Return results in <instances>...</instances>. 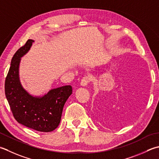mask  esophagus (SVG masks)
Masks as SVG:
<instances>
[{
  "mask_svg": "<svg viewBox=\"0 0 159 159\" xmlns=\"http://www.w3.org/2000/svg\"><path fill=\"white\" fill-rule=\"evenodd\" d=\"M92 78L90 76H85V77H83V79L80 80V85L83 87H85L88 85V84L91 81Z\"/></svg>",
  "mask_w": 159,
  "mask_h": 159,
  "instance_id": "34e87169",
  "label": "esophagus"
}]
</instances>
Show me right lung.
<instances>
[{
	"instance_id": "right-lung-1",
	"label": "right lung",
	"mask_w": 159,
	"mask_h": 159,
	"mask_svg": "<svg viewBox=\"0 0 159 159\" xmlns=\"http://www.w3.org/2000/svg\"><path fill=\"white\" fill-rule=\"evenodd\" d=\"M34 40L29 39L12 57L5 83V92L18 123L39 132H49L58 126L65 102L72 94L71 85L52 89L42 96H34L23 88L19 76L21 58Z\"/></svg>"
}]
</instances>
